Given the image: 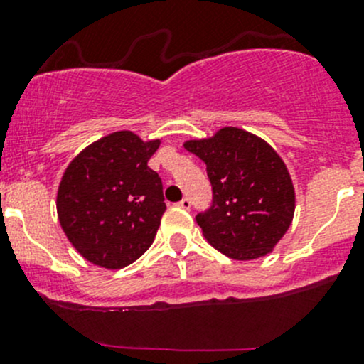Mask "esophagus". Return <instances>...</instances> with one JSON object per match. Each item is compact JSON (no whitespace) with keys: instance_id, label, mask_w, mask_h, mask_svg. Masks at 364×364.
Wrapping results in <instances>:
<instances>
[{"instance_id":"34e87169","label":"esophagus","mask_w":364,"mask_h":364,"mask_svg":"<svg viewBox=\"0 0 364 364\" xmlns=\"http://www.w3.org/2000/svg\"><path fill=\"white\" fill-rule=\"evenodd\" d=\"M178 205H179V208H183V209H190V205H192V203H190L188 197H183V199L178 203Z\"/></svg>"}]
</instances>
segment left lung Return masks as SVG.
Wrapping results in <instances>:
<instances>
[{"label": "left lung", "instance_id": "left-lung-1", "mask_svg": "<svg viewBox=\"0 0 364 364\" xmlns=\"http://www.w3.org/2000/svg\"><path fill=\"white\" fill-rule=\"evenodd\" d=\"M205 164L213 204L196 216L205 240L234 260L273 252L291 227L296 193L287 165L264 139L236 127L185 142Z\"/></svg>", "mask_w": 364, "mask_h": 364}]
</instances>
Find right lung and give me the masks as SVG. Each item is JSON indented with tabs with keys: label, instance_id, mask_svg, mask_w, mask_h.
<instances>
[{
	"label": "right lung",
	"instance_id": "obj_1",
	"mask_svg": "<svg viewBox=\"0 0 364 364\" xmlns=\"http://www.w3.org/2000/svg\"><path fill=\"white\" fill-rule=\"evenodd\" d=\"M160 139L114 132L68 164L56 209L61 229L95 266L119 269L149 247L165 211L160 176L148 167Z\"/></svg>",
	"mask_w": 364,
	"mask_h": 364
}]
</instances>
